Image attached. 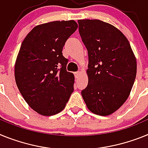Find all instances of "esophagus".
I'll return each mask as SVG.
<instances>
[{
  "instance_id": "34e87169",
  "label": "esophagus",
  "mask_w": 148,
  "mask_h": 148,
  "mask_svg": "<svg viewBox=\"0 0 148 148\" xmlns=\"http://www.w3.org/2000/svg\"><path fill=\"white\" fill-rule=\"evenodd\" d=\"M74 76H75L76 79H77V78L79 77V76H80V72L79 71H77V72L74 73Z\"/></svg>"
}]
</instances>
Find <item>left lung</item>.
Masks as SVG:
<instances>
[{
  "mask_svg": "<svg viewBox=\"0 0 148 148\" xmlns=\"http://www.w3.org/2000/svg\"><path fill=\"white\" fill-rule=\"evenodd\" d=\"M79 33L88 53V86L81 92L87 108L106 116L129 97L136 76V59L118 28L97 19L78 20Z\"/></svg>",
  "mask_w": 148,
  "mask_h": 148,
  "instance_id": "obj_1",
  "label": "left lung"
}]
</instances>
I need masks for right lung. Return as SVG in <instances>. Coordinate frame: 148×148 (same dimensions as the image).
Wrapping results in <instances>:
<instances>
[{
	"label": "right lung",
	"instance_id": "obj_1",
	"mask_svg": "<svg viewBox=\"0 0 148 148\" xmlns=\"http://www.w3.org/2000/svg\"><path fill=\"white\" fill-rule=\"evenodd\" d=\"M77 27L74 20L38 24L21 45L15 64L16 85L30 108L44 116L62 111L74 91V75L66 71L69 60L62 51Z\"/></svg>",
	"mask_w": 148,
	"mask_h": 148
}]
</instances>
